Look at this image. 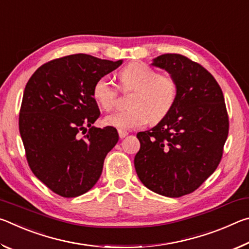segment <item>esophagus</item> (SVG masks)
<instances>
[{
    "label": "esophagus",
    "instance_id": "34e87169",
    "mask_svg": "<svg viewBox=\"0 0 249 249\" xmlns=\"http://www.w3.org/2000/svg\"><path fill=\"white\" fill-rule=\"evenodd\" d=\"M119 135H120V138H124L128 135V133L126 132V130H122V129H119Z\"/></svg>",
    "mask_w": 249,
    "mask_h": 249
}]
</instances>
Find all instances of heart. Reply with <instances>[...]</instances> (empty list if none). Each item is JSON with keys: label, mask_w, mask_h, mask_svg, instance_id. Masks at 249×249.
I'll return each mask as SVG.
<instances>
[{"label": "heart", "mask_w": 249, "mask_h": 249, "mask_svg": "<svg viewBox=\"0 0 249 249\" xmlns=\"http://www.w3.org/2000/svg\"><path fill=\"white\" fill-rule=\"evenodd\" d=\"M122 89L134 90L129 108L116 111L104 117V124L122 130L134 129L148 123H158L169 114L178 96L176 80L168 74H160L142 62H132L119 73ZM93 98L104 109H111L116 102L117 89L107 75L96 80Z\"/></svg>", "instance_id": "b5f03b06"}]
</instances>
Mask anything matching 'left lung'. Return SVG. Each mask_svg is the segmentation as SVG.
Listing matches in <instances>:
<instances>
[{
  "mask_svg": "<svg viewBox=\"0 0 249 249\" xmlns=\"http://www.w3.org/2000/svg\"><path fill=\"white\" fill-rule=\"evenodd\" d=\"M154 67L176 80L178 96L165 119L140 132L135 156L137 176L149 190L179 197L196 190L221 161L229 135L224 96L201 65L178 53L161 54Z\"/></svg>",
  "mask_w": 249,
  "mask_h": 249,
  "instance_id": "1",
  "label": "left lung"
}]
</instances>
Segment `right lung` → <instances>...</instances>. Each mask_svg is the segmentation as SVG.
I'll use <instances>...</instances> for the list:
<instances>
[{
    "label": "right lung",
    "mask_w": 249,
    "mask_h": 249,
    "mask_svg": "<svg viewBox=\"0 0 249 249\" xmlns=\"http://www.w3.org/2000/svg\"><path fill=\"white\" fill-rule=\"evenodd\" d=\"M122 64L70 54L39 67L25 87L18 125L28 165L59 196H79L93 188L119 142L116 128L92 125L100 116L92 89Z\"/></svg>",
    "instance_id": "right-lung-1"
}]
</instances>
